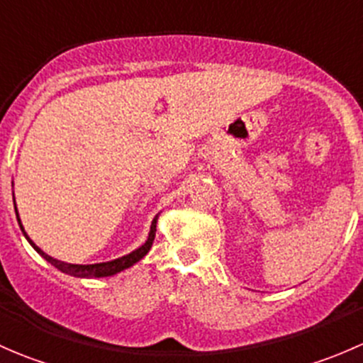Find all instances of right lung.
Listing matches in <instances>:
<instances>
[{
    "instance_id": "right-lung-1",
    "label": "right lung",
    "mask_w": 363,
    "mask_h": 363,
    "mask_svg": "<svg viewBox=\"0 0 363 363\" xmlns=\"http://www.w3.org/2000/svg\"><path fill=\"white\" fill-rule=\"evenodd\" d=\"M13 202H16V200H13ZM16 212H17V207H16ZM17 221H19L21 230H23V233H24L26 239H28V242L31 244L33 247H35L38 255H42L43 258L47 259V262L52 263V265L56 267V269H60L61 272L69 274V276H75V277H108V276H113V274H117V272H121V270L128 269V267H131L133 263H137L138 259L144 258V256L149 252V250H151L152 240H155V237H156V219H155V221H152V225H151V232H149V237H147V240H145L144 246H140L138 250L130 252V255L121 256V258L112 259V262H105V263H93V265H73V263L60 262V259L52 258V256L45 255V252L40 250V247L36 246V244L33 242L31 239H29L28 233L24 232L23 223H21V219H19V212H17Z\"/></svg>"
}]
</instances>
